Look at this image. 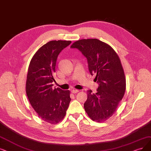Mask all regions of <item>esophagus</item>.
<instances>
[{
    "instance_id": "34e87169",
    "label": "esophagus",
    "mask_w": 151,
    "mask_h": 151,
    "mask_svg": "<svg viewBox=\"0 0 151 151\" xmlns=\"http://www.w3.org/2000/svg\"><path fill=\"white\" fill-rule=\"evenodd\" d=\"M79 92V90H76V89H73V90H71V92L72 93H78Z\"/></svg>"
}]
</instances>
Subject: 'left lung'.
Returning <instances> with one entry per match:
<instances>
[{
    "mask_svg": "<svg viewBox=\"0 0 151 151\" xmlns=\"http://www.w3.org/2000/svg\"><path fill=\"white\" fill-rule=\"evenodd\" d=\"M70 47L87 58L90 73L96 75L99 83L95 93L87 90L84 109L93 121L104 122L115 112L124 95L126 78L120 59L109 45L98 39L78 40Z\"/></svg>",
    "mask_w": 151,
    "mask_h": 151,
    "instance_id": "obj_1",
    "label": "left lung"
}]
</instances>
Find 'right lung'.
<instances>
[{"mask_svg":"<svg viewBox=\"0 0 151 151\" xmlns=\"http://www.w3.org/2000/svg\"><path fill=\"white\" fill-rule=\"evenodd\" d=\"M70 41H51L42 46L31 59L26 93L30 104L43 121L56 124L64 119L70 101L69 90L53 88L57 58Z\"/></svg>","mask_w":151,"mask_h":151,"instance_id":"obj_1","label":"right lung"}]
</instances>
